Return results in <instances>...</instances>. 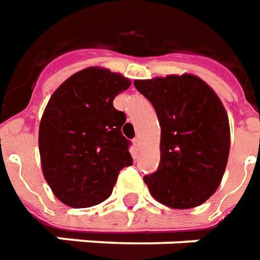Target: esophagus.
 Wrapping results in <instances>:
<instances>
[{
	"instance_id": "1",
	"label": "esophagus",
	"mask_w": 260,
	"mask_h": 260,
	"mask_svg": "<svg viewBox=\"0 0 260 260\" xmlns=\"http://www.w3.org/2000/svg\"><path fill=\"white\" fill-rule=\"evenodd\" d=\"M133 143H134V145H136V148L139 150V148H140V144H141V139H140L139 136H137V137H136V139L133 140Z\"/></svg>"
}]
</instances>
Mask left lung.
I'll return each instance as SVG.
<instances>
[{"label":"left lung","instance_id":"8db88e82","mask_svg":"<svg viewBox=\"0 0 260 260\" xmlns=\"http://www.w3.org/2000/svg\"><path fill=\"white\" fill-rule=\"evenodd\" d=\"M161 126V162L144 176L151 196L171 209L204 203L221 183L230 154V121L224 105L193 74L136 80Z\"/></svg>","mask_w":260,"mask_h":260}]
</instances>
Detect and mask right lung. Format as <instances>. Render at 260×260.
<instances>
[{
  "label": "right lung",
  "mask_w": 260,
  "mask_h": 260,
  "mask_svg": "<svg viewBox=\"0 0 260 260\" xmlns=\"http://www.w3.org/2000/svg\"><path fill=\"white\" fill-rule=\"evenodd\" d=\"M132 81L104 67L73 74L47 102L39 126L42 171L61 203L85 209L109 198L119 172L133 164L121 134L126 115L113 99Z\"/></svg>",
  "instance_id": "right-lung-1"
}]
</instances>
